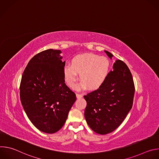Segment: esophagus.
I'll list each match as a JSON object with an SVG mask.
<instances>
[{
    "label": "esophagus",
    "instance_id": "1",
    "mask_svg": "<svg viewBox=\"0 0 159 159\" xmlns=\"http://www.w3.org/2000/svg\"><path fill=\"white\" fill-rule=\"evenodd\" d=\"M76 96H77V98L79 99V98H81L83 97V96L82 94H76Z\"/></svg>",
    "mask_w": 159,
    "mask_h": 159
}]
</instances>
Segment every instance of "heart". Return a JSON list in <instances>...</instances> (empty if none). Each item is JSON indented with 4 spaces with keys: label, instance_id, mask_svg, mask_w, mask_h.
Masks as SVG:
<instances>
[{
    "label": "heart",
    "instance_id": "b5f03b06",
    "mask_svg": "<svg viewBox=\"0 0 159 159\" xmlns=\"http://www.w3.org/2000/svg\"><path fill=\"white\" fill-rule=\"evenodd\" d=\"M111 69L109 60L105 57L89 53L79 54L72 58L70 65L63 69L65 80L70 87L74 88L78 74L82 80L78 89L96 90L101 87L107 80Z\"/></svg>",
    "mask_w": 159,
    "mask_h": 159
}]
</instances>
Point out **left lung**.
<instances>
[{
	"label": "left lung",
	"mask_w": 159,
	"mask_h": 159,
	"mask_svg": "<svg viewBox=\"0 0 159 159\" xmlns=\"http://www.w3.org/2000/svg\"><path fill=\"white\" fill-rule=\"evenodd\" d=\"M111 58L112 55L105 51ZM104 84L84 98L87 102L84 116L94 131L106 134L115 130L133 106L134 84L125 63L117 60Z\"/></svg>",
	"instance_id": "left-lung-1"
}]
</instances>
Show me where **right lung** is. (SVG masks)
Returning <instances> with one entry per match:
<instances>
[{
    "label": "right lung",
    "mask_w": 159,
    "mask_h": 159,
    "mask_svg": "<svg viewBox=\"0 0 159 159\" xmlns=\"http://www.w3.org/2000/svg\"><path fill=\"white\" fill-rule=\"evenodd\" d=\"M61 51L48 49L28 62L20 84V98L26 115L39 130L58 131L65 124L76 95L65 84Z\"/></svg>",
    "instance_id": "right-lung-1"
}]
</instances>
